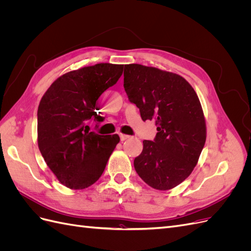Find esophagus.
<instances>
[{"mask_svg":"<svg viewBox=\"0 0 251 251\" xmlns=\"http://www.w3.org/2000/svg\"><path fill=\"white\" fill-rule=\"evenodd\" d=\"M119 136H120V140H121V141H125V140H126L127 138H130V136H128V135H125V134H119Z\"/></svg>","mask_w":251,"mask_h":251,"instance_id":"obj_1","label":"esophagus"}]
</instances>
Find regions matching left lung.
Masks as SVG:
<instances>
[{"label": "left lung", "mask_w": 251, "mask_h": 251, "mask_svg": "<svg viewBox=\"0 0 251 251\" xmlns=\"http://www.w3.org/2000/svg\"><path fill=\"white\" fill-rule=\"evenodd\" d=\"M124 76L128 100L158 131L154 141L143 140L135 171L151 187L168 191L192 174L206 140L198 95L180 75L154 67L125 65Z\"/></svg>", "instance_id": "1"}]
</instances>
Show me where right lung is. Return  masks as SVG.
Listing matches in <instances>:
<instances>
[{
	"mask_svg": "<svg viewBox=\"0 0 251 251\" xmlns=\"http://www.w3.org/2000/svg\"><path fill=\"white\" fill-rule=\"evenodd\" d=\"M124 65L83 67L58 77L37 110V144L49 169L71 189L89 187L100 178L119 136L90 132L97 120L96 101L121 76Z\"/></svg>",
	"mask_w": 251,
	"mask_h": 251,
	"instance_id": "1",
	"label": "right lung"
}]
</instances>
